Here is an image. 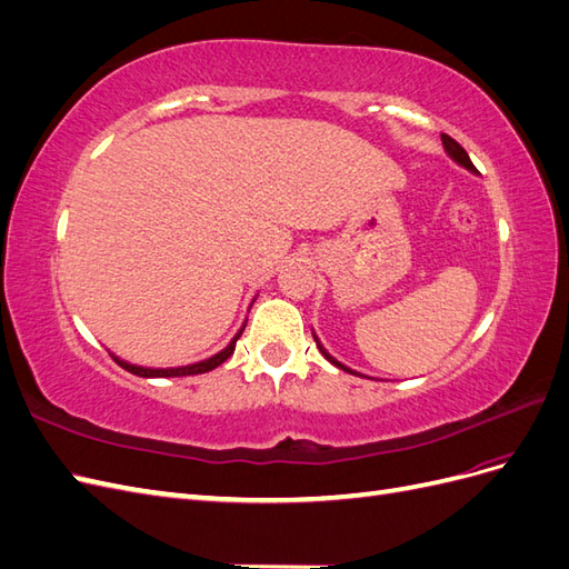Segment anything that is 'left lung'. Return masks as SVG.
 Wrapping results in <instances>:
<instances>
[{
    "label": "left lung",
    "instance_id": "left-lung-1",
    "mask_svg": "<svg viewBox=\"0 0 569 569\" xmlns=\"http://www.w3.org/2000/svg\"><path fill=\"white\" fill-rule=\"evenodd\" d=\"M441 142H443V149H446V151H449V157H451V159H453L456 163L465 166V168H468V170H477V168L472 166L470 157H468V151H465V149H462V147H460V144H458V142L453 140V137H449V134H441ZM313 339H316V343H318V349H320V353H322V356H325L327 360H330V363H332V366H337V368H339V370H343V372H351V375H356L353 370H349L347 366H341V363H339V360H335V358H332L330 353H327V351L322 349V343L318 341V337H316V335H313Z\"/></svg>",
    "mask_w": 569,
    "mask_h": 569
}]
</instances>
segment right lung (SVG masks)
<instances>
[{"label": "right lung", "instance_id": "add662e5", "mask_svg": "<svg viewBox=\"0 0 569 569\" xmlns=\"http://www.w3.org/2000/svg\"><path fill=\"white\" fill-rule=\"evenodd\" d=\"M242 332H244V327L234 335V339H232V341L228 343V347L222 349L220 353H216V356H211V358L201 360V363L182 366V368H166V370H159V368H142V366H130V363H126V360L116 358L113 353H111V356H113V360H116V363H118L120 368L128 370V372H132V375H137V377H184V375H201V372H209V370L218 368L220 363H226V360L232 356V351H234V343H237V339H239V337H242Z\"/></svg>", "mask_w": 569, "mask_h": 569}]
</instances>
